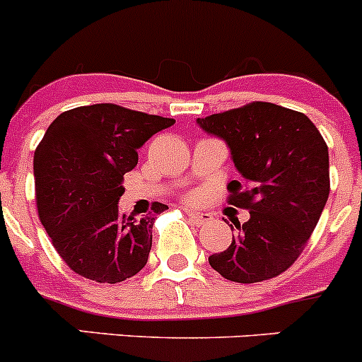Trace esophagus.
<instances>
[{"mask_svg":"<svg viewBox=\"0 0 362 362\" xmlns=\"http://www.w3.org/2000/svg\"><path fill=\"white\" fill-rule=\"evenodd\" d=\"M186 214H188V218L192 219L193 223H195L197 226L204 225V223H207L209 219H211V214H207V212H199V211H189V209H186Z\"/></svg>","mask_w":362,"mask_h":362,"instance_id":"1","label":"esophagus"}]
</instances>
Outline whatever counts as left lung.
Instances as JSON below:
<instances>
[{
    "instance_id": "8db88e82",
    "label": "left lung",
    "mask_w": 362,
    "mask_h": 362,
    "mask_svg": "<svg viewBox=\"0 0 362 362\" xmlns=\"http://www.w3.org/2000/svg\"><path fill=\"white\" fill-rule=\"evenodd\" d=\"M197 122L230 146L244 182H230L228 204L251 214L233 221L238 233L209 263L242 284L277 277L303 252L327 202L326 141L307 115L262 100Z\"/></svg>"
}]
</instances>
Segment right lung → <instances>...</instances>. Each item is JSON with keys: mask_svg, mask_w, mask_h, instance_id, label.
I'll use <instances>...</instances> for the list:
<instances>
[{"mask_svg": "<svg viewBox=\"0 0 362 362\" xmlns=\"http://www.w3.org/2000/svg\"><path fill=\"white\" fill-rule=\"evenodd\" d=\"M174 118L118 104L80 106L59 115L35 151L36 207L52 244L73 272L117 284L143 270L151 249L153 202L141 219L118 212L124 174L137 150Z\"/></svg>", "mask_w": 362, "mask_h": 362, "instance_id": "1", "label": "right lung"}]
</instances>
